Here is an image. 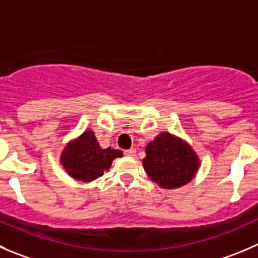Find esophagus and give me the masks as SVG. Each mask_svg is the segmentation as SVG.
<instances>
[{
    "instance_id": "obj_1",
    "label": "esophagus",
    "mask_w": 258,
    "mask_h": 258,
    "mask_svg": "<svg viewBox=\"0 0 258 258\" xmlns=\"http://www.w3.org/2000/svg\"><path fill=\"white\" fill-rule=\"evenodd\" d=\"M124 155H126V156H130V157L136 156V149H130V150H126V151H124Z\"/></svg>"
}]
</instances>
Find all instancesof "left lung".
<instances>
[{
  "mask_svg": "<svg viewBox=\"0 0 258 258\" xmlns=\"http://www.w3.org/2000/svg\"><path fill=\"white\" fill-rule=\"evenodd\" d=\"M142 166L152 181L162 189H177L196 177L201 159L181 137L161 132L145 147Z\"/></svg>",
  "mask_w": 258,
  "mask_h": 258,
  "instance_id": "obj_1",
  "label": "left lung"
}]
</instances>
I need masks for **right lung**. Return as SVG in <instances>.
<instances>
[{"label": "right lung", "mask_w": 258, "mask_h": 258, "mask_svg": "<svg viewBox=\"0 0 258 258\" xmlns=\"http://www.w3.org/2000/svg\"><path fill=\"white\" fill-rule=\"evenodd\" d=\"M121 156L119 150L102 149L94 132L86 130L64 146L59 162L74 180L91 182L108 171L113 160Z\"/></svg>", "instance_id": "right-lung-1"}]
</instances>
